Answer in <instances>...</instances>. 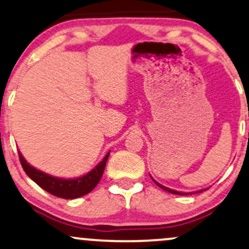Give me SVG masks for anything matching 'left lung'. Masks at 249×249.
Wrapping results in <instances>:
<instances>
[{"label":"left lung","mask_w":249,"mask_h":249,"mask_svg":"<svg viewBox=\"0 0 249 249\" xmlns=\"http://www.w3.org/2000/svg\"><path fill=\"white\" fill-rule=\"evenodd\" d=\"M152 179H153V181L155 182V184H157V185H159V187H160V188H161V189H163V190L168 191V193H170V194H176V195H187V194H182V193H178V191H176V190H172V189H169V188H167V187H163V185H162V184L158 183V182H157V181H155V179H154V178H152ZM199 193H202V190H200V191H199Z\"/></svg>","instance_id":"1"}]
</instances>
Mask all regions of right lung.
<instances>
[{
    "instance_id": "1",
    "label": "right lung",
    "mask_w": 249,
    "mask_h": 249,
    "mask_svg": "<svg viewBox=\"0 0 249 249\" xmlns=\"http://www.w3.org/2000/svg\"><path fill=\"white\" fill-rule=\"evenodd\" d=\"M109 154L110 152L104 157L103 160H102L94 169L90 170L88 174H86V175L77 178L65 179L54 178V176H51L49 174H45L43 172H40V170L34 168V167L30 166V164L26 162V160L23 158V155L20 154V152H18L20 164H22L26 175H28L32 181H35L39 187L43 188L44 190H46L47 193L53 195V196L61 197V198L65 199H74L77 198V197L85 196V195L89 194L92 189H94L96 185L98 184V182H100L102 175H103Z\"/></svg>"
}]
</instances>
